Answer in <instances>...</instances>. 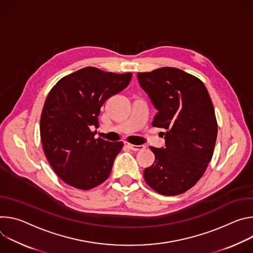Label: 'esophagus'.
I'll use <instances>...</instances> for the list:
<instances>
[{
	"label": "esophagus",
	"mask_w": 253,
	"mask_h": 253,
	"mask_svg": "<svg viewBox=\"0 0 253 253\" xmlns=\"http://www.w3.org/2000/svg\"><path fill=\"white\" fill-rule=\"evenodd\" d=\"M125 147L128 148L129 150H132V151H141V150H145V146H136V145H132V144H129L127 142H125Z\"/></svg>",
	"instance_id": "34e87169"
}]
</instances>
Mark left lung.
I'll list each match as a JSON object with an SVG mask.
<instances>
[{
	"mask_svg": "<svg viewBox=\"0 0 253 253\" xmlns=\"http://www.w3.org/2000/svg\"><path fill=\"white\" fill-rule=\"evenodd\" d=\"M137 79L158 110L152 125L166 130V147H150L155 162L145 169V181L162 195L185 193L205 173L216 143L208 90L199 78L175 67L138 72Z\"/></svg>",
	"mask_w": 253,
	"mask_h": 253,
	"instance_id": "1",
	"label": "left lung"
}]
</instances>
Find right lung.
<instances>
[{
	"mask_svg": "<svg viewBox=\"0 0 253 253\" xmlns=\"http://www.w3.org/2000/svg\"><path fill=\"white\" fill-rule=\"evenodd\" d=\"M131 76L89 66L64 76L48 93L40 120L42 147L55 174L69 186L89 190L108 178L124 143L95 138L90 127H98L102 104Z\"/></svg>",
	"mask_w": 253,
	"mask_h": 253,
	"instance_id": "add662e5",
	"label": "right lung"
}]
</instances>
